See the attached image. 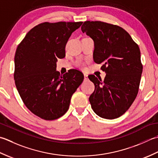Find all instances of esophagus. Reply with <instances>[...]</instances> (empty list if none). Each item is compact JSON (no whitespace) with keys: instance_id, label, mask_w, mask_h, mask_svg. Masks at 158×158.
<instances>
[{"instance_id":"esophagus-1","label":"esophagus","mask_w":158,"mask_h":158,"mask_svg":"<svg viewBox=\"0 0 158 158\" xmlns=\"http://www.w3.org/2000/svg\"><path fill=\"white\" fill-rule=\"evenodd\" d=\"M84 76H85V80H86V79L88 78V75L86 74V73H84Z\"/></svg>"}]
</instances>
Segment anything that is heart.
Segmentation results:
<instances>
[{
    "mask_svg": "<svg viewBox=\"0 0 158 158\" xmlns=\"http://www.w3.org/2000/svg\"><path fill=\"white\" fill-rule=\"evenodd\" d=\"M77 65H78L80 67H84V66H85V65H84V63H82V61H78V62L77 63Z\"/></svg>",
    "mask_w": 158,
    "mask_h": 158,
    "instance_id": "1",
    "label": "heart"
}]
</instances>
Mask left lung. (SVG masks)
Listing matches in <instances>:
<instances>
[{"label": "left lung", "instance_id": "obj_1", "mask_svg": "<svg viewBox=\"0 0 158 158\" xmlns=\"http://www.w3.org/2000/svg\"><path fill=\"white\" fill-rule=\"evenodd\" d=\"M83 33L94 41L93 59L102 64L104 80L94 75L89 80L95 91L89 97L91 108L99 117L114 119L123 115L136 99L143 65L140 51L127 32L118 26L100 21H86Z\"/></svg>", "mask_w": 158, "mask_h": 158}]
</instances>
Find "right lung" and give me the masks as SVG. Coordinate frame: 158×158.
<instances>
[{"label":"right lung","mask_w":158,"mask_h":158,"mask_svg":"<svg viewBox=\"0 0 158 158\" xmlns=\"http://www.w3.org/2000/svg\"><path fill=\"white\" fill-rule=\"evenodd\" d=\"M82 22H44L28 32L16 50L14 80L24 104L45 120L66 113L70 100L84 80L83 73L70 69L60 75L58 59L65 56V46Z\"/></svg>","instance_id":"obj_1"}]
</instances>
